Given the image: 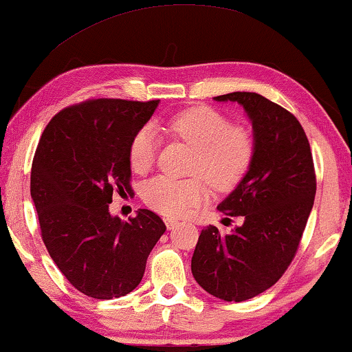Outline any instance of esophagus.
I'll use <instances>...</instances> for the list:
<instances>
[{
  "label": "esophagus",
  "mask_w": 352,
  "mask_h": 352,
  "mask_svg": "<svg viewBox=\"0 0 352 352\" xmlns=\"http://www.w3.org/2000/svg\"><path fill=\"white\" fill-rule=\"evenodd\" d=\"M165 223H166V228H168V230H173V228L179 225V223H177L176 220H170V218H168V220H165Z\"/></svg>",
  "instance_id": "34e87169"
}]
</instances>
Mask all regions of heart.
Returning <instances> with one entry per match:
<instances>
[{
    "label": "heart",
    "mask_w": 352,
    "mask_h": 352,
    "mask_svg": "<svg viewBox=\"0 0 352 352\" xmlns=\"http://www.w3.org/2000/svg\"><path fill=\"white\" fill-rule=\"evenodd\" d=\"M166 129L197 150L192 173L202 175L217 189L234 187L252 165L254 137L248 129L231 126L225 116L208 107H195L177 113ZM157 157V135L150 126L140 127L129 145V163L137 173L147 171ZM208 197V184L202 177L175 179L157 176L142 187L144 202L170 218L184 217Z\"/></svg>",
    "instance_id": "heart-1"
}]
</instances>
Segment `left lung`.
Masks as SVG:
<instances>
[{"label": "left lung", "instance_id": "1", "mask_svg": "<svg viewBox=\"0 0 352 352\" xmlns=\"http://www.w3.org/2000/svg\"><path fill=\"white\" fill-rule=\"evenodd\" d=\"M252 121V165L218 205L243 226L223 234L207 226L192 255V275L208 294L243 302L272 287L293 262L316 199L317 181L307 135L287 109L254 92H232Z\"/></svg>", "mask_w": 352, "mask_h": 352}]
</instances>
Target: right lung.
<instances>
[{
  "mask_svg": "<svg viewBox=\"0 0 352 352\" xmlns=\"http://www.w3.org/2000/svg\"><path fill=\"white\" fill-rule=\"evenodd\" d=\"M158 100H87L53 116L36 147L30 195L42 239L66 280L94 299L134 291L157 241L162 218L140 208L111 217L113 194H131L129 145Z\"/></svg>",
  "mask_w": 352,
  "mask_h": 352,
  "instance_id": "add662e5",
  "label": "right lung"
}]
</instances>
